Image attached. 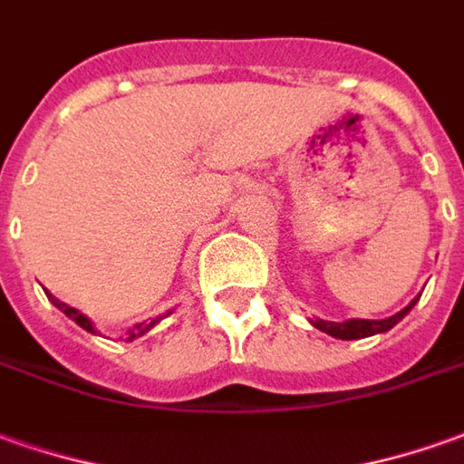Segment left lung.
I'll return each mask as SVG.
<instances>
[{
    "instance_id": "8db88e82",
    "label": "left lung",
    "mask_w": 464,
    "mask_h": 464,
    "mask_svg": "<svg viewBox=\"0 0 464 464\" xmlns=\"http://www.w3.org/2000/svg\"><path fill=\"white\" fill-rule=\"evenodd\" d=\"M417 300H411L404 311H399L397 315H392V318H384V321H346V324H331V321H311L318 331H324V334L334 335V338H341V341H356V338H366V335L373 334H384L389 328H394V325L411 311V305H414Z\"/></svg>"
}]
</instances>
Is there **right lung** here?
Instances as JSON below:
<instances>
[{"instance_id":"right-lung-1","label":"right lung","mask_w":464,"mask_h":464,"mask_svg":"<svg viewBox=\"0 0 464 464\" xmlns=\"http://www.w3.org/2000/svg\"><path fill=\"white\" fill-rule=\"evenodd\" d=\"M50 300L55 303V305H57V308H60V311L65 313L67 318H72V321H75V324H78L80 328H85V331H91V334H95V331H92V324H91V321H88V318H85V315H82V313L75 311V308H70V305H65V303H60V300L53 298V295H50ZM151 325H153V324H151ZM151 325H136L133 331H129V341H133L136 335L146 334V331H149Z\"/></svg>"}]
</instances>
